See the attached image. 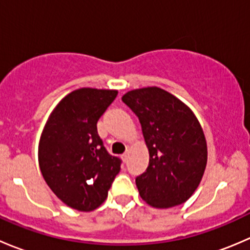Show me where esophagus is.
Wrapping results in <instances>:
<instances>
[{"mask_svg": "<svg viewBox=\"0 0 250 250\" xmlns=\"http://www.w3.org/2000/svg\"><path fill=\"white\" fill-rule=\"evenodd\" d=\"M128 156H129V153H128V152H125V153H123L122 156H121V158H122V161H123V162H127V160H128Z\"/></svg>", "mask_w": 250, "mask_h": 250, "instance_id": "1", "label": "esophagus"}]
</instances>
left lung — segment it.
I'll return each instance as SVG.
<instances>
[{"instance_id": "8db88e82", "label": "left lung", "mask_w": 250, "mask_h": 250, "mask_svg": "<svg viewBox=\"0 0 250 250\" xmlns=\"http://www.w3.org/2000/svg\"><path fill=\"white\" fill-rule=\"evenodd\" d=\"M122 102L139 118L150 156L146 172L135 179L140 197L161 209L186 202L202 180L208 157L195 113L158 87L129 90Z\"/></svg>"}]
</instances>
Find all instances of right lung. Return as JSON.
<instances>
[{
  "label": "right lung",
  "instance_id": "1",
  "mask_svg": "<svg viewBox=\"0 0 250 250\" xmlns=\"http://www.w3.org/2000/svg\"><path fill=\"white\" fill-rule=\"evenodd\" d=\"M115 89L80 88L48 117L39 144V165L54 195L67 207L90 211L107 197L121 169L98 134L97 123L117 97Z\"/></svg>",
  "mask_w": 250,
  "mask_h": 250
}]
</instances>
